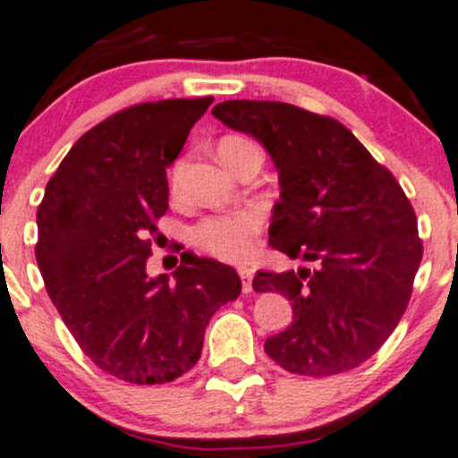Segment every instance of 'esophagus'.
Instances as JSON below:
<instances>
[{"mask_svg":"<svg viewBox=\"0 0 458 458\" xmlns=\"http://www.w3.org/2000/svg\"><path fill=\"white\" fill-rule=\"evenodd\" d=\"M239 276H242L243 293H250V290H252V276H255V272H252L250 267H239Z\"/></svg>","mask_w":458,"mask_h":458,"instance_id":"esophagus-1","label":"esophagus"}]
</instances>
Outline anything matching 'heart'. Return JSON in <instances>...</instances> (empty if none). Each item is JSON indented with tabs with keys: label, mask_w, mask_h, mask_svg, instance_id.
I'll return each mask as SVG.
<instances>
[{
	"label": "heart",
	"mask_w": 458,
	"mask_h": 458,
	"mask_svg": "<svg viewBox=\"0 0 458 458\" xmlns=\"http://www.w3.org/2000/svg\"><path fill=\"white\" fill-rule=\"evenodd\" d=\"M219 157L225 165L239 155L250 150H259L246 137H224L219 141ZM179 168H174V179L179 177ZM261 230V216L257 210H239L233 215H216L206 216L192 230V242L203 250L212 252L219 259L228 261H243L255 252L257 234Z\"/></svg>",
	"instance_id": "heart-1"
}]
</instances>
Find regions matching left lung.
Segmentation results:
<instances>
[{"instance_id":"1","label":"left lung","mask_w":458,"mask_h":458,"mask_svg":"<svg viewBox=\"0 0 458 458\" xmlns=\"http://www.w3.org/2000/svg\"><path fill=\"white\" fill-rule=\"evenodd\" d=\"M212 114L261 143L279 173L267 243L317 266L257 272V293L293 306V323L263 345L267 357L303 377L361 366L403 317L423 257L399 182L332 117L250 99L221 101Z\"/></svg>"}]
</instances>
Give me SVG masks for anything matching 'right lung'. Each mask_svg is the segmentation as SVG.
<instances>
[{
    "instance_id": "1",
    "label": "right lung",
    "mask_w": 458,
    "mask_h": 458,
    "mask_svg": "<svg viewBox=\"0 0 458 458\" xmlns=\"http://www.w3.org/2000/svg\"><path fill=\"white\" fill-rule=\"evenodd\" d=\"M212 101H148L97 123L37 210L35 257L55 308L97 368L137 386L191 370L210 317L242 293L234 267L192 252L173 281L146 272L155 221L168 210L165 168Z\"/></svg>"
}]
</instances>
